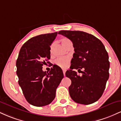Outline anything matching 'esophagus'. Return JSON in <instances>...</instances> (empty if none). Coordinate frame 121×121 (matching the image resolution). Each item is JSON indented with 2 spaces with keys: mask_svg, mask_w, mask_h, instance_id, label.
<instances>
[{
  "mask_svg": "<svg viewBox=\"0 0 121 121\" xmlns=\"http://www.w3.org/2000/svg\"><path fill=\"white\" fill-rule=\"evenodd\" d=\"M66 69H63L62 70V72H63V73H64V76H65V72H66Z\"/></svg>",
  "mask_w": 121,
  "mask_h": 121,
  "instance_id": "1",
  "label": "esophagus"
}]
</instances>
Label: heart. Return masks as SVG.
<instances>
[{
	"label": "heart",
	"instance_id": "heart-1",
	"mask_svg": "<svg viewBox=\"0 0 121 121\" xmlns=\"http://www.w3.org/2000/svg\"><path fill=\"white\" fill-rule=\"evenodd\" d=\"M61 42L64 47L65 48H68L69 46L72 45V43L69 39L66 38V37H64L61 39ZM53 45L52 44L51 47V52L52 53V48H53ZM70 62V58L69 57H60L58 58L55 61V64L57 65V66H60V67L62 68H66L68 67Z\"/></svg>",
	"mask_w": 121,
	"mask_h": 121
}]
</instances>
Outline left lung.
Listing matches in <instances>:
<instances>
[{
    "instance_id": "1",
    "label": "left lung",
    "mask_w": 121,
    "mask_h": 121,
    "mask_svg": "<svg viewBox=\"0 0 121 121\" xmlns=\"http://www.w3.org/2000/svg\"><path fill=\"white\" fill-rule=\"evenodd\" d=\"M59 34L73 43L74 53L70 69L65 73L71 80L70 96L74 102L89 105L100 98L109 77V56L102 43L92 35L79 30H61ZM73 69L81 73L77 75Z\"/></svg>"
}]
</instances>
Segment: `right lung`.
I'll use <instances>...</instances> for the list:
<instances>
[{"mask_svg": "<svg viewBox=\"0 0 121 121\" xmlns=\"http://www.w3.org/2000/svg\"><path fill=\"white\" fill-rule=\"evenodd\" d=\"M57 32L32 37L22 47L16 60V74L26 100L34 106L48 105L56 96L57 87L64 77L59 66L55 65L49 72L43 66L50 62V45Z\"/></svg>", "mask_w": 121, "mask_h": 121, "instance_id": "add662e5", "label": "right lung"}]
</instances>
